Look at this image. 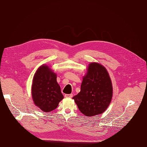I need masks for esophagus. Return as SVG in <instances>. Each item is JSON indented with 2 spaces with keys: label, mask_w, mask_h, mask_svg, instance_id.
Here are the masks:
<instances>
[{
  "label": "esophagus",
  "mask_w": 147,
  "mask_h": 147,
  "mask_svg": "<svg viewBox=\"0 0 147 147\" xmlns=\"http://www.w3.org/2000/svg\"><path fill=\"white\" fill-rule=\"evenodd\" d=\"M65 97H67V98H72L73 97V94H65L64 96Z\"/></svg>",
  "instance_id": "1"
}]
</instances>
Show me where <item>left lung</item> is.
<instances>
[{
	"label": "left lung",
	"instance_id": "1",
	"mask_svg": "<svg viewBox=\"0 0 147 147\" xmlns=\"http://www.w3.org/2000/svg\"><path fill=\"white\" fill-rule=\"evenodd\" d=\"M113 96V86L107 70L98 63H91L83 77L81 90L73 97L80 111L87 117L104 113Z\"/></svg>",
	"mask_w": 147,
	"mask_h": 147
}]
</instances>
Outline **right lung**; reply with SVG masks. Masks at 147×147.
Returning a JSON list of instances; mask_svg holds the SVG:
<instances>
[{
  "label": "right lung",
  "instance_id": "1",
  "mask_svg": "<svg viewBox=\"0 0 147 147\" xmlns=\"http://www.w3.org/2000/svg\"><path fill=\"white\" fill-rule=\"evenodd\" d=\"M56 78V74L47 64L40 66L34 75L32 97L34 104L44 112L56 109L64 98Z\"/></svg>",
  "mask_w": 147,
  "mask_h": 147
}]
</instances>
